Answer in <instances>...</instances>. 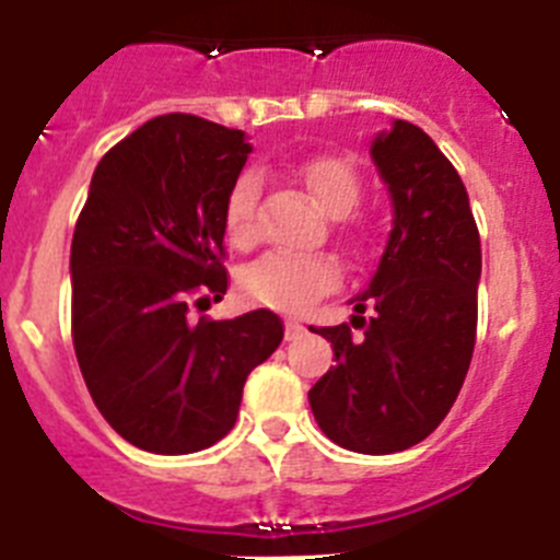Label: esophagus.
<instances>
[{"label": "esophagus", "mask_w": 560, "mask_h": 560, "mask_svg": "<svg viewBox=\"0 0 560 560\" xmlns=\"http://www.w3.org/2000/svg\"><path fill=\"white\" fill-rule=\"evenodd\" d=\"M305 334V325L296 323V319H285V339H300Z\"/></svg>", "instance_id": "34e87169"}]
</instances>
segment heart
<instances>
[{
    "label": "heart",
    "instance_id": "heart-1",
    "mask_svg": "<svg viewBox=\"0 0 560 560\" xmlns=\"http://www.w3.org/2000/svg\"><path fill=\"white\" fill-rule=\"evenodd\" d=\"M300 176L314 192V199L334 215H348L361 199V179L355 167L341 156L323 153L311 156ZM257 176L244 173L232 185L224 201L226 241L237 249L257 241ZM341 283V266L330 255H294V252H266L246 264L237 277V285L252 303L266 308L303 314L319 296L330 294Z\"/></svg>",
    "mask_w": 560,
    "mask_h": 560
}]
</instances>
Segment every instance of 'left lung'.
<instances>
[{
	"mask_svg": "<svg viewBox=\"0 0 560 560\" xmlns=\"http://www.w3.org/2000/svg\"><path fill=\"white\" fill-rule=\"evenodd\" d=\"M370 153L393 192V232L370 289L350 300L359 316L314 330L336 368L308 400L341 448L393 454L427 440L457 400L477 341L482 252L463 179L429 133L395 120Z\"/></svg>",
	"mask_w": 560,
	"mask_h": 560,
	"instance_id": "1",
	"label": "left lung"
}]
</instances>
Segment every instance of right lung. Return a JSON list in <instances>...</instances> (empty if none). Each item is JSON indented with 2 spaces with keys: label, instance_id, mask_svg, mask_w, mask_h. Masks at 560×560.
Returning a JSON list of instances; mask_svg holds the SVG:
<instances>
[{
  "label": "right lung",
  "instance_id": "add662e5",
  "mask_svg": "<svg viewBox=\"0 0 560 560\" xmlns=\"http://www.w3.org/2000/svg\"><path fill=\"white\" fill-rule=\"evenodd\" d=\"M244 131L162 114L97 162L72 235V345L114 432L151 454H190L235 427L246 375L283 341L266 308L215 323L226 294L224 201Z\"/></svg>",
  "mask_w": 560,
  "mask_h": 560
}]
</instances>
